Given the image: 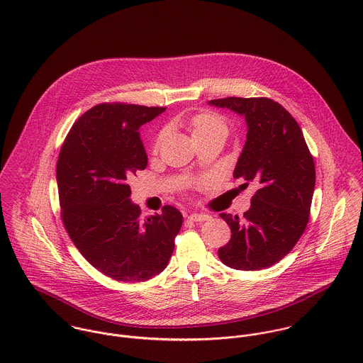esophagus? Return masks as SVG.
<instances>
[{
  "label": "esophagus",
  "mask_w": 363,
  "mask_h": 363,
  "mask_svg": "<svg viewBox=\"0 0 363 363\" xmlns=\"http://www.w3.org/2000/svg\"><path fill=\"white\" fill-rule=\"evenodd\" d=\"M189 219L193 220V222H206L209 219V215H206V213H190Z\"/></svg>",
  "instance_id": "esophagus-1"
}]
</instances>
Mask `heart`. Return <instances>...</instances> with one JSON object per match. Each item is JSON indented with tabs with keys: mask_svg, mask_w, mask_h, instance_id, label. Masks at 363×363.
I'll return each mask as SVG.
<instances>
[{
	"mask_svg": "<svg viewBox=\"0 0 363 363\" xmlns=\"http://www.w3.org/2000/svg\"><path fill=\"white\" fill-rule=\"evenodd\" d=\"M186 125L190 130L194 140L199 137H208V135L226 137L228 134L226 120L222 116L212 111H201L194 114L191 118H189ZM163 138H164V133H160L156 138L155 148L160 145Z\"/></svg>",
	"mask_w": 363,
	"mask_h": 363,
	"instance_id": "obj_1",
	"label": "heart"
}]
</instances>
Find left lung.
<instances>
[{
    "mask_svg": "<svg viewBox=\"0 0 363 363\" xmlns=\"http://www.w3.org/2000/svg\"><path fill=\"white\" fill-rule=\"evenodd\" d=\"M208 104L245 117L246 144L233 177L259 187L243 218L219 213L232 236L218 256L235 269H264L284 259L306 229L315 183L313 156L296 120L272 99L225 98Z\"/></svg>",
    "mask_w": 363,
    "mask_h": 363,
    "instance_id": "left-lung-1",
    "label": "left lung"
}]
</instances>
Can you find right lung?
<instances>
[{"instance_id":"right-lung-1","label":"right lung","mask_w":363,"mask_h":363,"mask_svg":"<svg viewBox=\"0 0 363 363\" xmlns=\"http://www.w3.org/2000/svg\"><path fill=\"white\" fill-rule=\"evenodd\" d=\"M164 110L98 104L74 123L58 155L62 223L86 261L116 281L141 282L160 274L183 223L172 206L143 220L127 184L148 164L140 127Z\"/></svg>"}]
</instances>
